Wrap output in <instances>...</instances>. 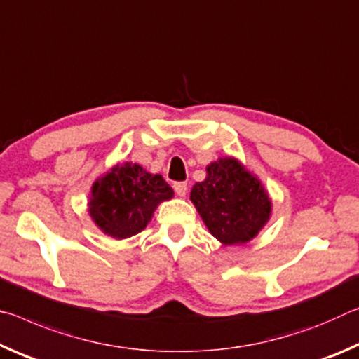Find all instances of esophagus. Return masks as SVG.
<instances>
[{
  "instance_id": "obj_1",
  "label": "esophagus",
  "mask_w": 359,
  "mask_h": 359,
  "mask_svg": "<svg viewBox=\"0 0 359 359\" xmlns=\"http://www.w3.org/2000/svg\"><path fill=\"white\" fill-rule=\"evenodd\" d=\"M174 191L179 194V196H185L187 193V182H174Z\"/></svg>"
}]
</instances>
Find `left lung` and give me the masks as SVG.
I'll use <instances>...</instances> for the list:
<instances>
[{"label":"left lung","mask_w":359,"mask_h":359,"mask_svg":"<svg viewBox=\"0 0 359 359\" xmlns=\"http://www.w3.org/2000/svg\"><path fill=\"white\" fill-rule=\"evenodd\" d=\"M190 198L210 234L226 245L253 239L271 214L263 185L233 158L208 166V177L193 187Z\"/></svg>","instance_id":"1"}]
</instances>
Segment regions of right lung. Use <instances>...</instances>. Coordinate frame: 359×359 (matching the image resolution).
<instances>
[{
	"label": "right lung",
	"mask_w": 359,
	"mask_h": 359,
	"mask_svg": "<svg viewBox=\"0 0 359 359\" xmlns=\"http://www.w3.org/2000/svg\"><path fill=\"white\" fill-rule=\"evenodd\" d=\"M172 194V188L161 175L125 163L93 185L90 215L112 238H131L147 226L156 205L171 199Z\"/></svg>",
	"instance_id": "right-lung-1"
}]
</instances>
